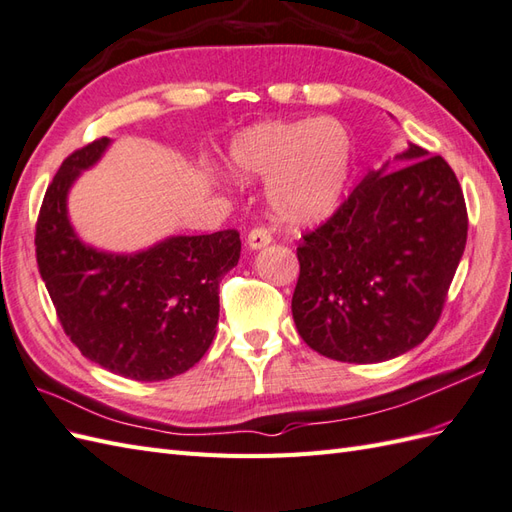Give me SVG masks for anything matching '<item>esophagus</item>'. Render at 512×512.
I'll return each instance as SVG.
<instances>
[{
	"label": "esophagus",
	"instance_id": "obj_1",
	"mask_svg": "<svg viewBox=\"0 0 512 512\" xmlns=\"http://www.w3.org/2000/svg\"><path fill=\"white\" fill-rule=\"evenodd\" d=\"M271 243V234L265 228H254L247 234V247L249 249H263Z\"/></svg>",
	"mask_w": 512,
	"mask_h": 512
}]
</instances>
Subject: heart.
I'll return each instance as SVG.
<instances>
[{"instance_id": "b5f03b06", "label": "heart", "mask_w": 512, "mask_h": 512, "mask_svg": "<svg viewBox=\"0 0 512 512\" xmlns=\"http://www.w3.org/2000/svg\"><path fill=\"white\" fill-rule=\"evenodd\" d=\"M234 176L269 180L273 217L286 226H315L339 206L352 167V139L339 121H263L234 136Z\"/></svg>"}]
</instances>
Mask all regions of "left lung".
<instances>
[{
  "label": "left lung",
  "instance_id": "8db88e82",
  "mask_svg": "<svg viewBox=\"0 0 512 512\" xmlns=\"http://www.w3.org/2000/svg\"><path fill=\"white\" fill-rule=\"evenodd\" d=\"M393 160L297 247V332L341 363H382L426 339L465 252L467 208L452 167L415 143Z\"/></svg>",
  "mask_w": 512,
  "mask_h": 512
}]
</instances>
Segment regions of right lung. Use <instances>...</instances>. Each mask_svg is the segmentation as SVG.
Wrapping results in <instances>:
<instances>
[{"label": "right lung", "mask_w": 512, "mask_h": 512, "mask_svg": "<svg viewBox=\"0 0 512 512\" xmlns=\"http://www.w3.org/2000/svg\"><path fill=\"white\" fill-rule=\"evenodd\" d=\"M110 145L93 141L62 162L36 221V263L58 319L82 356L117 376L158 382L189 371L215 339L219 282L236 267V230L167 236L134 254L86 245L67 197Z\"/></svg>", "instance_id": "obj_1"}]
</instances>
